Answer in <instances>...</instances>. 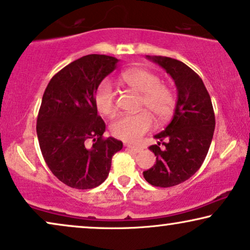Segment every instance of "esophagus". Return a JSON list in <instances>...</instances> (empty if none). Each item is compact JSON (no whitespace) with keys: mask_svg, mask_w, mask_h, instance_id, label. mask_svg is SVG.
<instances>
[{"mask_svg":"<svg viewBox=\"0 0 250 250\" xmlns=\"http://www.w3.org/2000/svg\"><path fill=\"white\" fill-rule=\"evenodd\" d=\"M125 147L128 149V150L133 151V153H140L141 151V148L138 147V146H132V145H128V144H125Z\"/></svg>","mask_w":250,"mask_h":250,"instance_id":"1","label":"esophagus"}]
</instances>
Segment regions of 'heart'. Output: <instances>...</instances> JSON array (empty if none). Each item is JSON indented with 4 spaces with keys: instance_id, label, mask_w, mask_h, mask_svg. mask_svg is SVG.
Segmentation results:
<instances>
[{
    "instance_id": "heart-1",
    "label": "heart",
    "mask_w": 250,
    "mask_h": 250,
    "mask_svg": "<svg viewBox=\"0 0 250 250\" xmlns=\"http://www.w3.org/2000/svg\"><path fill=\"white\" fill-rule=\"evenodd\" d=\"M126 85L141 94L140 106H147L161 121L170 117L176 108V94L170 87L161 83L157 74L140 67L126 70L122 74ZM95 108L103 116H112L116 111L115 90L109 80H103L94 94ZM154 125V118L148 110L134 115H121L111 123L110 131L115 138L134 142Z\"/></svg>"
}]
</instances>
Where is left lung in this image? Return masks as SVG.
I'll list each match as a JSON object with an SVG mask.
<instances>
[{
    "label": "left lung",
    "instance_id": "8db88e82",
    "mask_svg": "<svg viewBox=\"0 0 250 250\" xmlns=\"http://www.w3.org/2000/svg\"><path fill=\"white\" fill-rule=\"evenodd\" d=\"M147 58L170 74L178 99L172 121L155 135L160 140L157 145L149 147L156 156V164L144 171V177L153 186H176L189 179L202 165L215 131V113L202 79L189 66L170 57Z\"/></svg>",
    "mask_w": 250,
    "mask_h": 250
}]
</instances>
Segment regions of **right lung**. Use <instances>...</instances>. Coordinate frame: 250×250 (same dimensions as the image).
Listing matches in <instances>:
<instances>
[{
  "label": "right lung",
  "mask_w": 250,
  "mask_h": 250,
  "mask_svg": "<svg viewBox=\"0 0 250 250\" xmlns=\"http://www.w3.org/2000/svg\"><path fill=\"white\" fill-rule=\"evenodd\" d=\"M118 62L96 54L73 61L51 78L42 96L37 121L42 156L54 176L72 188L101 185L123 148L117 139L103 138L105 124L94 103L96 88Z\"/></svg>",
  "instance_id": "obj_1"
}]
</instances>
